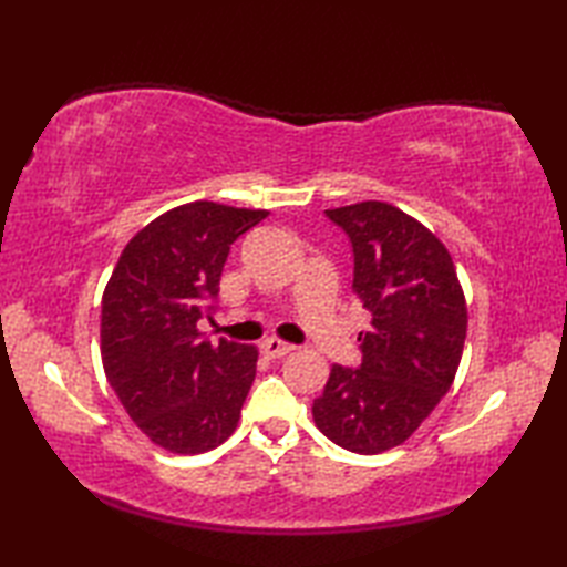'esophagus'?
<instances>
[{"label": "esophagus", "mask_w": 567, "mask_h": 567, "mask_svg": "<svg viewBox=\"0 0 567 567\" xmlns=\"http://www.w3.org/2000/svg\"><path fill=\"white\" fill-rule=\"evenodd\" d=\"M292 351H295V346L292 343H285L280 339H265L260 343V353L268 355V358H282V355L292 353Z\"/></svg>", "instance_id": "esophagus-1"}]
</instances>
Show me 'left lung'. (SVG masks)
<instances>
[{
    "label": "left lung",
    "mask_w": 567,
    "mask_h": 567,
    "mask_svg": "<svg viewBox=\"0 0 567 567\" xmlns=\"http://www.w3.org/2000/svg\"><path fill=\"white\" fill-rule=\"evenodd\" d=\"M353 246V295L370 311L363 360L333 365L315 424L336 445L375 455L404 443L461 365L467 307L449 248L388 202L327 209Z\"/></svg>",
    "instance_id": "1"
}]
</instances>
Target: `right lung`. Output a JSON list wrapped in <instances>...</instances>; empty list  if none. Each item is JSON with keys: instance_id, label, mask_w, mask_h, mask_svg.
<instances>
[{"instance_id": "1", "label": "right lung", "mask_w": 567, "mask_h": 567, "mask_svg": "<svg viewBox=\"0 0 567 567\" xmlns=\"http://www.w3.org/2000/svg\"><path fill=\"white\" fill-rule=\"evenodd\" d=\"M265 209L189 202L161 214L128 240L102 297V365L126 414L171 453L221 445L238 426L258 348L197 329L231 244Z\"/></svg>"}]
</instances>
